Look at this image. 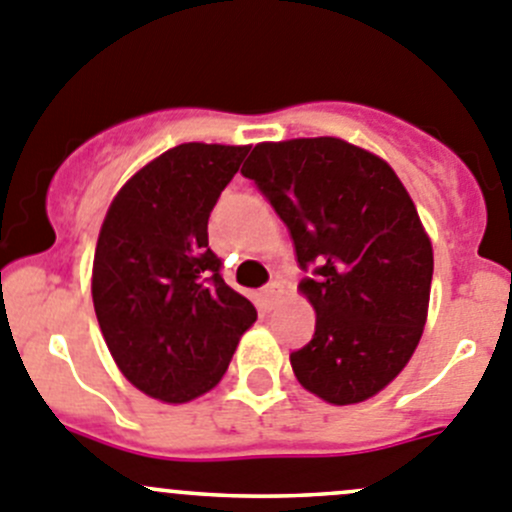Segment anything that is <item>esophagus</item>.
Masks as SVG:
<instances>
[{
	"label": "esophagus",
	"instance_id": "34e87169",
	"mask_svg": "<svg viewBox=\"0 0 512 512\" xmlns=\"http://www.w3.org/2000/svg\"><path fill=\"white\" fill-rule=\"evenodd\" d=\"M280 297H282V287L277 285V282H272V285L262 289V302H265V307H275V304L280 302Z\"/></svg>",
	"mask_w": 512,
	"mask_h": 512
}]
</instances>
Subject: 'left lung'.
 Instances as JSON below:
<instances>
[{
  "mask_svg": "<svg viewBox=\"0 0 512 512\" xmlns=\"http://www.w3.org/2000/svg\"><path fill=\"white\" fill-rule=\"evenodd\" d=\"M292 235L314 337L289 354L329 404L371 399L409 364L431 297L433 250L386 160L342 138L257 143L242 165Z\"/></svg>",
  "mask_w": 512,
  "mask_h": 512,
  "instance_id": "obj_1",
  "label": "left lung"
}]
</instances>
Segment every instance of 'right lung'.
Segmentation results:
<instances>
[{"mask_svg":"<svg viewBox=\"0 0 512 512\" xmlns=\"http://www.w3.org/2000/svg\"><path fill=\"white\" fill-rule=\"evenodd\" d=\"M247 146L180 143L143 165L98 232L91 294L121 374L165 404L213 389L257 319L225 285L208 218Z\"/></svg>","mask_w":512,"mask_h":512,"instance_id":"1","label":"right lung"}]
</instances>
